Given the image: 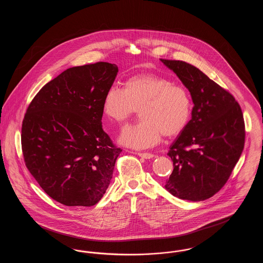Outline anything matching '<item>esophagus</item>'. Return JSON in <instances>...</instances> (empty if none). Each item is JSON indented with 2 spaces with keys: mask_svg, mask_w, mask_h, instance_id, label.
Here are the masks:
<instances>
[{
  "mask_svg": "<svg viewBox=\"0 0 263 263\" xmlns=\"http://www.w3.org/2000/svg\"><path fill=\"white\" fill-rule=\"evenodd\" d=\"M138 156L143 158V159H146V160H149V159H153L154 158V155L150 154V153H137Z\"/></svg>",
  "mask_w": 263,
  "mask_h": 263,
  "instance_id": "1",
  "label": "esophagus"
}]
</instances>
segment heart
Segmentation results:
<instances>
[{"mask_svg":"<svg viewBox=\"0 0 263 263\" xmlns=\"http://www.w3.org/2000/svg\"><path fill=\"white\" fill-rule=\"evenodd\" d=\"M139 108L141 120L128 126L119 143L134 149H148L162 136L179 134L187 125L192 104L186 88L162 76L139 74L127 79L123 88L112 86L104 95L102 110L113 122L122 124Z\"/></svg>","mask_w":263,"mask_h":263,"instance_id":"b5f03b06","label":"heart"}]
</instances>
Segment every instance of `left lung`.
<instances>
[{"instance_id":"left-lung-1","label":"left lung","mask_w":263,"mask_h":263,"mask_svg":"<svg viewBox=\"0 0 263 263\" xmlns=\"http://www.w3.org/2000/svg\"><path fill=\"white\" fill-rule=\"evenodd\" d=\"M161 61L187 88L191 119L170 147L174 171L164 188L183 200L212 197L225 185L245 146L240 106L226 89L183 61Z\"/></svg>"}]
</instances>
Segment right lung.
Instances as JSON below:
<instances>
[{
  "mask_svg": "<svg viewBox=\"0 0 263 263\" xmlns=\"http://www.w3.org/2000/svg\"><path fill=\"white\" fill-rule=\"evenodd\" d=\"M118 72L99 62L67 69L30 102L22 127L25 165L52 199L92 206L101 199L122 152L101 125L102 102Z\"/></svg>",
  "mask_w": 263,
  "mask_h": 263,
  "instance_id": "obj_1",
  "label": "right lung"
}]
</instances>
